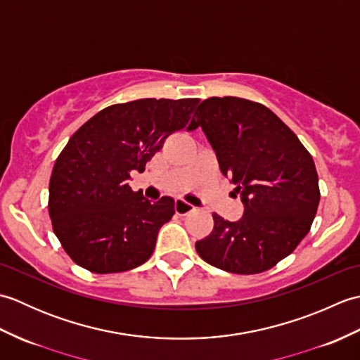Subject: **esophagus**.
Instances as JSON below:
<instances>
[{
    "label": "esophagus",
    "mask_w": 360,
    "mask_h": 360,
    "mask_svg": "<svg viewBox=\"0 0 360 360\" xmlns=\"http://www.w3.org/2000/svg\"><path fill=\"white\" fill-rule=\"evenodd\" d=\"M192 210H195V205H192L190 202L184 201V200H176L174 201V212L178 213V215H187Z\"/></svg>",
    "instance_id": "obj_1"
}]
</instances>
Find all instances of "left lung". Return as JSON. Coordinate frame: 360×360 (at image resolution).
I'll list each match as a JSON object with an SVG mask.
<instances>
[{"label":"left lung","instance_id":"1","mask_svg":"<svg viewBox=\"0 0 360 360\" xmlns=\"http://www.w3.org/2000/svg\"><path fill=\"white\" fill-rule=\"evenodd\" d=\"M198 127L240 193L244 213L233 223L213 213V231L196 241V252L226 272L271 269L298 246L314 221L320 190L312 156L269 108L246 98L201 102L188 129Z\"/></svg>","mask_w":360,"mask_h":360}]
</instances>
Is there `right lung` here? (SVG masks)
<instances>
[{
    "label": "right lung",
    "mask_w": 360,
    "mask_h": 360,
    "mask_svg": "<svg viewBox=\"0 0 360 360\" xmlns=\"http://www.w3.org/2000/svg\"><path fill=\"white\" fill-rule=\"evenodd\" d=\"M198 102L139 98L111 105L72 134L51 174L49 217L75 264L114 274L151 257L174 201L145 200L128 186L129 173H142L167 137L186 128Z\"/></svg>",
    "instance_id": "1"
}]
</instances>
